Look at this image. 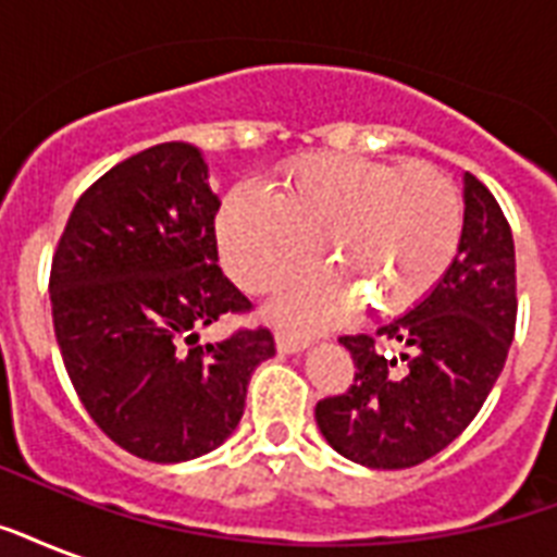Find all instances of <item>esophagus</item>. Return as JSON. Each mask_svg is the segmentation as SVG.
Here are the masks:
<instances>
[{
	"label": "esophagus",
	"instance_id": "esophagus-1",
	"mask_svg": "<svg viewBox=\"0 0 557 557\" xmlns=\"http://www.w3.org/2000/svg\"><path fill=\"white\" fill-rule=\"evenodd\" d=\"M274 344H277V349L283 356H295V352H304V349L309 347L304 338H295V335H286V332H277V335H274Z\"/></svg>",
	"mask_w": 557,
	"mask_h": 557
}]
</instances>
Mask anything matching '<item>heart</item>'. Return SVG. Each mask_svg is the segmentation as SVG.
I'll return each mask as SVG.
<instances>
[{
    "label": "heart",
    "mask_w": 557,
    "mask_h": 557,
    "mask_svg": "<svg viewBox=\"0 0 557 557\" xmlns=\"http://www.w3.org/2000/svg\"><path fill=\"white\" fill-rule=\"evenodd\" d=\"M459 236L462 199L442 170L341 152L292 161L280 193L234 187L216 219L222 265L245 292L286 283L314 262L323 243L375 312L419 304L457 257ZM343 278L306 274L271 304V318L295 330L341 321L358 300Z\"/></svg>",
    "instance_id": "b5f03b06"
}]
</instances>
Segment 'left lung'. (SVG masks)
Listing matches in <instances>:
<instances>
[{"label":"left lung","instance_id":"left-lung-1","mask_svg":"<svg viewBox=\"0 0 557 557\" xmlns=\"http://www.w3.org/2000/svg\"><path fill=\"white\" fill-rule=\"evenodd\" d=\"M462 236L442 280L372 335H344L352 387L318 401L323 440L367 468L419 466L448 448L492 393L515 338V239L492 190L462 176ZM399 349L389 357L377 338Z\"/></svg>","mask_w":557,"mask_h":557}]
</instances>
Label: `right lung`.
Instances as JSON below:
<instances>
[{"label":"right lung","instance_id":"add662e5","mask_svg":"<svg viewBox=\"0 0 557 557\" xmlns=\"http://www.w3.org/2000/svg\"><path fill=\"white\" fill-rule=\"evenodd\" d=\"M216 193L185 141L156 144L83 193L51 260V314L77 396L109 440L150 462L219 448L243 419L269 330L199 344L251 300L219 269Z\"/></svg>","mask_w":557,"mask_h":557}]
</instances>
